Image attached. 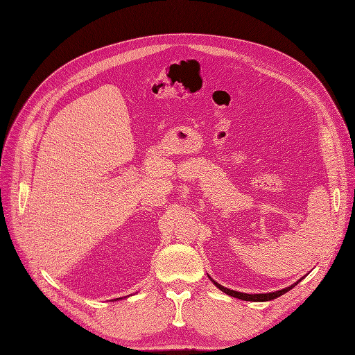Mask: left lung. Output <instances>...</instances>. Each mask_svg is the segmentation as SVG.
<instances>
[{
    "label": "left lung",
    "mask_w": 355,
    "mask_h": 355,
    "mask_svg": "<svg viewBox=\"0 0 355 355\" xmlns=\"http://www.w3.org/2000/svg\"><path fill=\"white\" fill-rule=\"evenodd\" d=\"M209 279L211 280V283H213L216 287H218L219 290H222L223 293H226L227 296H232V297H236V299H241V300H246V302H268V300H272V299H277V297L283 296L284 293H287L288 290H291L293 287L297 286V284L303 280V277H302V279H300L299 282H296L295 284H291L290 287L282 288V290H279V291H272V293H259V295H248V293H241V291L230 290V288L223 287V286L219 284L218 282H214L210 275H209Z\"/></svg>",
    "instance_id": "obj_1"
}]
</instances>
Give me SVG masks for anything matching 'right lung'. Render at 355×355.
<instances>
[{
  "instance_id": "1",
  "label": "right lung",
  "mask_w": 355,
  "mask_h": 355,
  "mask_svg": "<svg viewBox=\"0 0 355 355\" xmlns=\"http://www.w3.org/2000/svg\"><path fill=\"white\" fill-rule=\"evenodd\" d=\"M119 299H123V297H119ZM116 300H117V299H116Z\"/></svg>"
}]
</instances>
